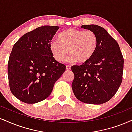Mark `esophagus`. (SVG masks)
<instances>
[{"instance_id": "esophagus-1", "label": "esophagus", "mask_w": 132, "mask_h": 132, "mask_svg": "<svg viewBox=\"0 0 132 132\" xmlns=\"http://www.w3.org/2000/svg\"><path fill=\"white\" fill-rule=\"evenodd\" d=\"M66 70H68V71L70 70H71V67H70V66H69V65H67V66H66Z\"/></svg>"}]
</instances>
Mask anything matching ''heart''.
Instances as JSON below:
<instances>
[{
  "label": "heart",
  "instance_id": "b5f03b06",
  "mask_svg": "<svg viewBox=\"0 0 132 132\" xmlns=\"http://www.w3.org/2000/svg\"><path fill=\"white\" fill-rule=\"evenodd\" d=\"M58 38L59 40H52L49 46L53 57L59 62L65 59L69 51V61L86 63L92 57L98 46L97 35L90 30L69 29L59 34Z\"/></svg>",
  "mask_w": 132,
  "mask_h": 132
}]
</instances>
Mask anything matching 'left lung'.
Returning <instances> with one entry per match:
<instances>
[{"label": "left lung", "mask_w": 132, "mask_h": 132, "mask_svg": "<svg viewBox=\"0 0 132 132\" xmlns=\"http://www.w3.org/2000/svg\"><path fill=\"white\" fill-rule=\"evenodd\" d=\"M81 28L95 34L98 46L88 62L71 67L75 75L71 87L81 102L100 105L110 100L121 86L123 56L118 42L103 27L90 24Z\"/></svg>", "instance_id": "1"}]
</instances>
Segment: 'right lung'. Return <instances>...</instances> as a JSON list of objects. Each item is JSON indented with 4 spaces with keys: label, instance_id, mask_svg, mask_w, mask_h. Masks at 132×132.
I'll return each mask as SVG.
<instances>
[{
    "label": "right lung",
    "instance_id": "1",
    "mask_svg": "<svg viewBox=\"0 0 132 132\" xmlns=\"http://www.w3.org/2000/svg\"><path fill=\"white\" fill-rule=\"evenodd\" d=\"M59 27H39L22 35L13 47L8 63L10 89L24 103L48 98L65 71V65L55 60L49 46Z\"/></svg>",
    "mask_w": 132,
    "mask_h": 132
}]
</instances>
